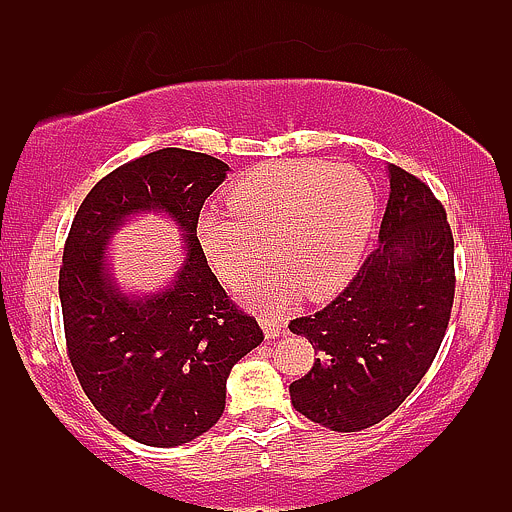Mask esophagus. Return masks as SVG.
<instances>
[{"label": "esophagus", "mask_w": 512, "mask_h": 512, "mask_svg": "<svg viewBox=\"0 0 512 512\" xmlns=\"http://www.w3.org/2000/svg\"><path fill=\"white\" fill-rule=\"evenodd\" d=\"M260 325H262L264 337H267V339H276V337L283 335V327H285L283 320L271 316V313H264V316H260Z\"/></svg>", "instance_id": "esophagus-1"}]
</instances>
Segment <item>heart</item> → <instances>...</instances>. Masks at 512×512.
Masks as SVG:
<instances>
[{
  "label": "heart",
  "mask_w": 512,
  "mask_h": 512,
  "mask_svg": "<svg viewBox=\"0 0 512 512\" xmlns=\"http://www.w3.org/2000/svg\"><path fill=\"white\" fill-rule=\"evenodd\" d=\"M377 199L349 163L278 161L250 170L227 194V210L196 220V241L229 288L252 281L269 257L271 276L245 290L252 306L281 309L299 292L327 299L356 274L370 241Z\"/></svg>",
  "instance_id": "heart-1"
}]
</instances>
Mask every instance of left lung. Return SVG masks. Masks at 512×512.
<instances>
[{
  "label": "left lung",
  "mask_w": 512,
  "mask_h": 512,
  "mask_svg": "<svg viewBox=\"0 0 512 512\" xmlns=\"http://www.w3.org/2000/svg\"><path fill=\"white\" fill-rule=\"evenodd\" d=\"M386 213L356 278L325 309L290 320L318 351L290 384L299 414L356 433L403 405L431 367L454 302V236L431 187L388 166Z\"/></svg>",
  "instance_id": "left-lung-1"
}]
</instances>
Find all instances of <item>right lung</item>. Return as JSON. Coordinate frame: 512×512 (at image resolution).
Masks as SVG:
<instances>
[{
  "label": "right lung",
  "instance_id": "right-lung-1",
  "mask_svg": "<svg viewBox=\"0 0 512 512\" xmlns=\"http://www.w3.org/2000/svg\"><path fill=\"white\" fill-rule=\"evenodd\" d=\"M227 170L189 149L145 154L102 177L67 234L58 281L67 356L95 410L142 445H185L213 428L231 367L264 339L196 241L203 203ZM138 212L173 216L188 250L174 285L145 298L126 296L104 257L113 231Z\"/></svg>",
  "mask_w": 512,
  "mask_h": 512
}]
</instances>
